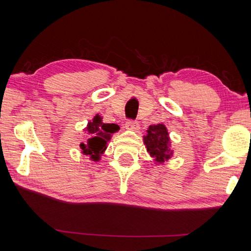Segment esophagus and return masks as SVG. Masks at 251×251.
Masks as SVG:
<instances>
[{
    "instance_id": "esophagus-1",
    "label": "esophagus",
    "mask_w": 251,
    "mask_h": 251,
    "mask_svg": "<svg viewBox=\"0 0 251 251\" xmlns=\"http://www.w3.org/2000/svg\"><path fill=\"white\" fill-rule=\"evenodd\" d=\"M126 128L130 130H138L139 129V123L136 121H127L126 122Z\"/></svg>"
}]
</instances>
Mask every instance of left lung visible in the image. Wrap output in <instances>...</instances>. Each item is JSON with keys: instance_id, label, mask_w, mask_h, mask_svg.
I'll return each instance as SVG.
<instances>
[{"instance_id": "1", "label": "left lung", "mask_w": 251, "mask_h": 251, "mask_svg": "<svg viewBox=\"0 0 251 251\" xmlns=\"http://www.w3.org/2000/svg\"><path fill=\"white\" fill-rule=\"evenodd\" d=\"M144 144L148 154L154 158L157 164H163L173 156L169 134L164 124L151 125L144 136Z\"/></svg>"}]
</instances>
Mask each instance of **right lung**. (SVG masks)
I'll use <instances>...</instances> for the list:
<instances>
[{
    "label": "right lung",
    "instance_id": "right-lung-1",
    "mask_svg": "<svg viewBox=\"0 0 251 251\" xmlns=\"http://www.w3.org/2000/svg\"><path fill=\"white\" fill-rule=\"evenodd\" d=\"M120 129L116 124H105L103 117L96 114L93 121L88 122L85 131H87L88 138L86 144H80L82 152L91 157L92 160H100V155L107 148V143L112 138V134Z\"/></svg>",
    "mask_w": 251,
    "mask_h": 251
}]
</instances>
